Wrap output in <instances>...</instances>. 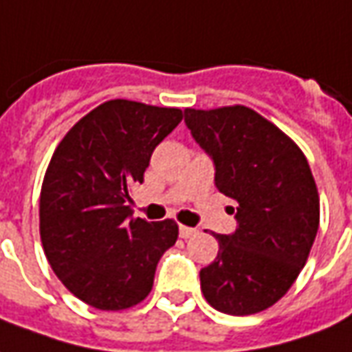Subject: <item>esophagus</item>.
Segmentation results:
<instances>
[{
  "label": "esophagus",
  "mask_w": 352,
  "mask_h": 352,
  "mask_svg": "<svg viewBox=\"0 0 352 352\" xmlns=\"http://www.w3.org/2000/svg\"><path fill=\"white\" fill-rule=\"evenodd\" d=\"M195 234H197V230H195V228L180 226V237H184V239H188V237L195 236Z\"/></svg>",
  "instance_id": "esophagus-1"
}]
</instances>
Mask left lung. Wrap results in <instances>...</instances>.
Wrapping results in <instances>:
<instances>
[{"label": "left lung", "instance_id": "left-lung-1", "mask_svg": "<svg viewBox=\"0 0 352 352\" xmlns=\"http://www.w3.org/2000/svg\"><path fill=\"white\" fill-rule=\"evenodd\" d=\"M184 122L214 164V186L234 199L236 232L201 268V292L220 312L245 316L280 301L302 270L320 222V199L302 151L243 105L186 109Z\"/></svg>", "mask_w": 352, "mask_h": 352}]
</instances>
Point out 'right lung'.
Here are the masks:
<instances>
[{
  "label": "right lung",
  "instance_id": "right-lung-1",
  "mask_svg": "<svg viewBox=\"0 0 352 352\" xmlns=\"http://www.w3.org/2000/svg\"><path fill=\"white\" fill-rule=\"evenodd\" d=\"M180 109L113 99L80 118L51 157L40 195V236L53 272L99 310L142 302L157 263L178 239L174 220L132 218L130 188Z\"/></svg>",
  "mask_w": 352,
  "mask_h": 352
}]
</instances>
